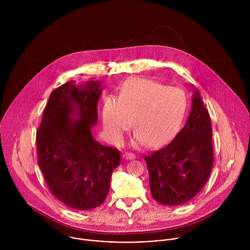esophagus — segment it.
Returning <instances> with one entry per match:
<instances>
[{"label":"esophagus","mask_w":250,"mask_h":250,"mask_svg":"<svg viewBox=\"0 0 250 250\" xmlns=\"http://www.w3.org/2000/svg\"><path fill=\"white\" fill-rule=\"evenodd\" d=\"M123 158H125L127 160H134L136 158V155L134 153H132V152H125L123 154Z\"/></svg>","instance_id":"esophagus-1"}]
</instances>
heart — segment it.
<instances>
[{
    "label": "heart",
    "instance_id": "obj_1",
    "mask_svg": "<svg viewBox=\"0 0 250 250\" xmlns=\"http://www.w3.org/2000/svg\"><path fill=\"white\" fill-rule=\"evenodd\" d=\"M187 107L185 93L152 80L132 78L126 81L118 98L108 96L102 116L111 142L118 143L132 126L137 129L133 144L162 147L178 133Z\"/></svg>",
    "mask_w": 250,
    "mask_h": 250
}]
</instances>
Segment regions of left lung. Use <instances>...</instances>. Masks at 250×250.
Masks as SVG:
<instances>
[{"mask_svg":"<svg viewBox=\"0 0 250 250\" xmlns=\"http://www.w3.org/2000/svg\"><path fill=\"white\" fill-rule=\"evenodd\" d=\"M185 127L168 145L144 157L152 197L177 206L191 200L206 185L214 164L212 124L198 90Z\"/></svg>","mask_w":250,"mask_h":250,"instance_id":"8db88e82","label":"left lung"}]
</instances>
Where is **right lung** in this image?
Returning <instances> with one entry per match:
<instances>
[{
	"instance_id": "obj_1",
	"label": "right lung",
	"mask_w": 250,
	"mask_h": 250,
	"mask_svg": "<svg viewBox=\"0 0 250 250\" xmlns=\"http://www.w3.org/2000/svg\"><path fill=\"white\" fill-rule=\"evenodd\" d=\"M98 82L76 86L73 82L55 89L36 131L37 160L53 195L65 206L94 209L106 199L109 179L120 165V152L94 140L97 123ZM77 113L79 120L71 116Z\"/></svg>"
}]
</instances>
